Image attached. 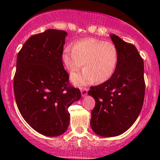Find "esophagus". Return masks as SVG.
Instances as JSON below:
<instances>
[{
    "mask_svg": "<svg viewBox=\"0 0 160 160\" xmlns=\"http://www.w3.org/2000/svg\"><path fill=\"white\" fill-rule=\"evenodd\" d=\"M81 93H82V96H86L88 94V88H81Z\"/></svg>",
    "mask_w": 160,
    "mask_h": 160,
    "instance_id": "34e87169",
    "label": "esophagus"
}]
</instances>
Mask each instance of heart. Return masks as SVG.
I'll use <instances>...</instances> for the list:
<instances>
[{
    "label": "heart",
    "mask_w": 160,
    "mask_h": 160,
    "mask_svg": "<svg viewBox=\"0 0 160 160\" xmlns=\"http://www.w3.org/2000/svg\"><path fill=\"white\" fill-rule=\"evenodd\" d=\"M64 68L72 75L82 66V72L75 74L72 80L75 85L93 82L103 83L112 77L118 62V52L114 44L95 38H85L66 48L62 55Z\"/></svg>",
    "instance_id": "heart-1"
}]
</instances>
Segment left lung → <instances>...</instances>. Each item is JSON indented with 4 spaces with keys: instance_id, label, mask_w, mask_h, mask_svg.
Segmentation results:
<instances>
[{
    "instance_id": "left-lung-1",
    "label": "left lung",
    "mask_w": 160,
    "mask_h": 160,
    "mask_svg": "<svg viewBox=\"0 0 160 160\" xmlns=\"http://www.w3.org/2000/svg\"><path fill=\"white\" fill-rule=\"evenodd\" d=\"M110 37L118 52L116 70L108 81L88 92L95 101L90 125L103 137L129 129L140 113L145 96L144 63L137 49L116 34Z\"/></svg>"
}]
</instances>
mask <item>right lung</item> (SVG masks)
Segmentation results:
<instances>
[{
    "label": "right lung",
    "mask_w": 160,
    "mask_h": 160,
    "mask_svg": "<svg viewBox=\"0 0 160 160\" xmlns=\"http://www.w3.org/2000/svg\"><path fill=\"white\" fill-rule=\"evenodd\" d=\"M66 31L48 29L32 35L18 54L14 92L28 124L46 136L63 134L68 127V108L81 98L70 85L62 61Z\"/></svg>",
    "instance_id": "right-lung-1"
}]
</instances>
